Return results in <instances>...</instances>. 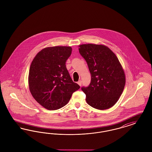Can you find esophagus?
Wrapping results in <instances>:
<instances>
[{"label": "esophagus", "mask_w": 152, "mask_h": 152, "mask_svg": "<svg viewBox=\"0 0 152 152\" xmlns=\"http://www.w3.org/2000/svg\"><path fill=\"white\" fill-rule=\"evenodd\" d=\"M81 83H82V81H81V80H79V81L77 82V84L79 85L80 86H81Z\"/></svg>", "instance_id": "1"}]
</instances>
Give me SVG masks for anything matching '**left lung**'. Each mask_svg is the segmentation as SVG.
<instances>
[{"mask_svg":"<svg viewBox=\"0 0 152 152\" xmlns=\"http://www.w3.org/2000/svg\"><path fill=\"white\" fill-rule=\"evenodd\" d=\"M79 50L91 75L89 85L81 88L88 104L99 110L111 108L118 100L125 84V73L118 58L104 45L82 44Z\"/></svg>","mask_w":152,"mask_h":152,"instance_id":"1","label":"left lung"}]
</instances>
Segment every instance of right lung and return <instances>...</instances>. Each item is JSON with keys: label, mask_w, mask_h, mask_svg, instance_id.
<instances>
[{"label": "right lung", "mask_w": 152, "mask_h": 152, "mask_svg": "<svg viewBox=\"0 0 152 152\" xmlns=\"http://www.w3.org/2000/svg\"><path fill=\"white\" fill-rule=\"evenodd\" d=\"M71 47H47L40 51L29 68V91L38 103L48 110L65 106L80 87L74 83L65 63L71 56Z\"/></svg>", "instance_id": "1"}]
</instances>
